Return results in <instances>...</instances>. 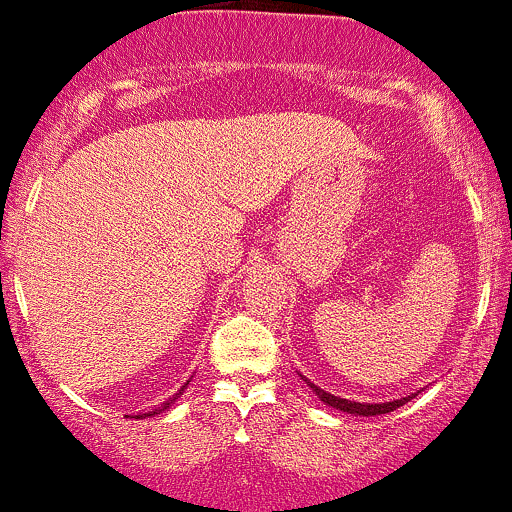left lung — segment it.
<instances>
[{"label":"left lung","instance_id":"1","mask_svg":"<svg viewBox=\"0 0 512 512\" xmlns=\"http://www.w3.org/2000/svg\"><path fill=\"white\" fill-rule=\"evenodd\" d=\"M310 387L315 390V395L322 399L325 404H330V407L339 409V411H349V414H356V416H375V414H387V411H395L402 407V404H407L411 397H402V399H395V402H383V404H366V402H351V399H342V397H334L330 392L320 390V387L310 383Z\"/></svg>","mask_w":512,"mask_h":512}]
</instances>
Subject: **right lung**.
I'll return each instance as SVG.
<instances>
[{
    "label": "right lung",
    "mask_w": 512,
    "mask_h": 512,
    "mask_svg": "<svg viewBox=\"0 0 512 512\" xmlns=\"http://www.w3.org/2000/svg\"><path fill=\"white\" fill-rule=\"evenodd\" d=\"M182 390H185V387H182ZM170 402H173V399H170ZM168 402V404H170ZM168 404H166V407H168ZM158 411H163V409H158ZM154 414H156V411H154ZM144 416H151V414H144ZM137 419H139V416H137Z\"/></svg>",
    "instance_id": "right-lung-1"
}]
</instances>
